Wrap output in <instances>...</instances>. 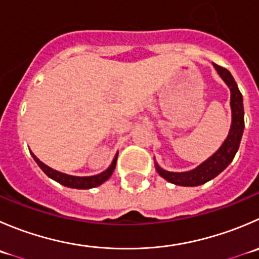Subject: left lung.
<instances>
[{
  "label": "left lung",
  "instance_id": "left-lung-1",
  "mask_svg": "<svg viewBox=\"0 0 259 259\" xmlns=\"http://www.w3.org/2000/svg\"><path fill=\"white\" fill-rule=\"evenodd\" d=\"M214 68L217 69L218 74L222 77L230 90V107H232V125L228 137L225 138L224 143L220 145L219 149L207 158L206 160L186 172H169L165 170L154 162L155 169L159 173L160 177L167 180L168 182L175 183L178 186H185V187H193V186H200L209 182L212 178L223 172L228 165L232 163L239 149L240 140H242L243 130H244V107H243V96L238 89L237 82L234 81L233 76L228 69L218 66L212 63Z\"/></svg>",
  "mask_w": 259,
  "mask_h": 259
}]
</instances>
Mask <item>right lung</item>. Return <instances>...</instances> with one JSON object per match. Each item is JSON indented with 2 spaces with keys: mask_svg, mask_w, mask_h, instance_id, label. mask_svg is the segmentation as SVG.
<instances>
[{
  "mask_svg": "<svg viewBox=\"0 0 259 259\" xmlns=\"http://www.w3.org/2000/svg\"><path fill=\"white\" fill-rule=\"evenodd\" d=\"M30 154L32 155L35 162L37 163L40 168H41L42 172L48 176L49 178L52 180L57 181L58 183L60 185L66 186V187H71V188H78V190H89V188L92 187H97V186L102 185L104 182H106L110 177H111L112 172H114L115 167H116V159H117V154L112 159L111 164L109 165L106 170L104 172L99 173V175H95V176H87V177H79V176H71V175H67V173H63L59 172V170H55L53 168H50L49 165H47L45 163H42L34 153L30 150Z\"/></svg>",
  "mask_w": 259,
  "mask_h": 259,
  "instance_id": "add662e5",
  "label": "right lung"
}]
</instances>
